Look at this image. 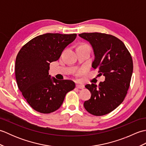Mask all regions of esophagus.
Listing matches in <instances>:
<instances>
[{
	"mask_svg": "<svg viewBox=\"0 0 146 146\" xmlns=\"http://www.w3.org/2000/svg\"><path fill=\"white\" fill-rule=\"evenodd\" d=\"M76 87L77 88H79V89H83V88H84V85H76Z\"/></svg>",
	"mask_w": 146,
	"mask_h": 146,
	"instance_id": "esophagus-1",
	"label": "esophagus"
}]
</instances>
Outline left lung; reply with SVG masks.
Returning a JSON list of instances; mask_svg holds the SVG:
<instances>
[{
  "label": "left lung",
  "mask_w": 146,
  "mask_h": 146,
  "mask_svg": "<svg viewBox=\"0 0 146 146\" xmlns=\"http://www.w3.org/2000/svg\"><path fill=\"white\" fill-rule=\"evenodd\" d=\"M78 36L91 44L95 56L92 66L105 77L98 86L94 83L85 85L92 95L83 105L94 115H104L124 100L133 72L131 55L123 42L112 35L84 33Z\"/></svg>",
  "instance_id": "1"
}]
</instances>
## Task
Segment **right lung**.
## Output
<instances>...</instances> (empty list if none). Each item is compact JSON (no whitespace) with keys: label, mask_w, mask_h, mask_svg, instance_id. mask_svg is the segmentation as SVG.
<instances>
[{"label":"right lung","mask_w":146,"mask_h":146,"mask_svg":"<svg viewBox=\"0 0 146 146\" xmlns=\"http://www.w3.org/2000/svg\"><path fill=\"white\" fill-rule=\"evenodd\" d=\"M76 34L46 33L33 38L18 52L15 74L19 89L33 109L42 113L58 110L65 95L75 87L73 81L49 75V64L57 61Z\"/></svg>","instance_id":"right-lung-1"}]
</instances>
